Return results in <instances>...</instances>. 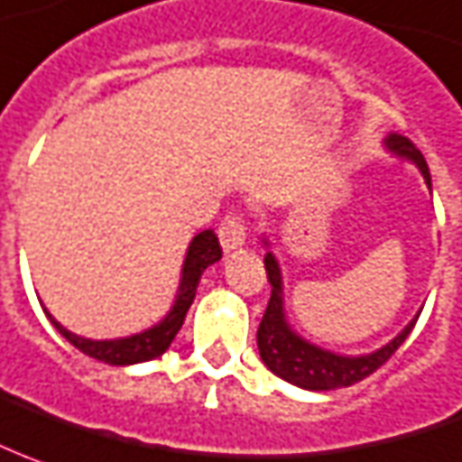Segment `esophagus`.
I'll use <instances>...</instances> for the list:
<instances>
[{
  "mask_svg": "<svg viewBox=\"0 0 462 462\" xmlns=\"http://www.w3.org/2000/svg\"><path fill=\"white\" fill-rule=\"evenodd\" d=\"M217 235L222 247H225L227 253H232V250L243 247L245 237H247V230H245V222L237 217V215H227V217L222 219Z\"/></svg>",
  "mask_w": 462,
  "mask_h": 462,
  "instance_id": "1",
  "label": "esophagus"
}]
</instances>
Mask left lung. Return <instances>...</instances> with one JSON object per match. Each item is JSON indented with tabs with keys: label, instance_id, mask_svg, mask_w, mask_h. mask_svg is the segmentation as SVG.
<instances>
[{
	"label": "left lung",
	"instance_id": "8db88e82",
	"mask_svg": "<svg viewBox=\"0 0 462 462\" xmlns=\"http://www.w3.org/2000/svg\"><path fill=\"white\" fill-rule=\"evenodd\" d=\"M384 146L394 156H402L407 162H412L422 171V177H425L430 187L428 162H425V156L420 153V149L412 141L404 139L400 134H389L384 139ZM265 245H268V240H265ZM265 271H268V283H271L273 291L265 316H263L260 328H257L260 359L273 374L300 389L326 392V389L351 387V384L362 382L369 374H374L382 364L389 362V356L402 346L404 338L410 337V331L415 328L417 316L404 326L402 334H397L382 349L372 351V354H362V356H344V354L326 351L298 337L296 331L291 328V323L285 321L283 275H281V265H278L273 253H265Z\"/></svg>",
	"mask_w": 462,
	"mask_h": 462
}]
</instances>
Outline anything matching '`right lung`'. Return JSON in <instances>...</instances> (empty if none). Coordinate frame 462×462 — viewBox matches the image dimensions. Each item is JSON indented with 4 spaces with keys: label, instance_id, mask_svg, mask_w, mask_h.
Here are the masks:
<instances>
[{
    "label": "right lung",
    "instance_id": "add662e5",
    "mask_svg": "<svg viewBox=\"0 0 462 462\" xmlns=\"http://www.w3.org/2000/svg\"><path fill=\"white\" fill-rule=\"evenodd\" d=\"M219 257H222V247H219L217 235L212 230H202L194 240L189 243V250H187V257H184V268H181V281H179L177 300L171 310L166 313L164 319L159 323H153L152 328L141 331V334H134V337L125 338H106V341H93V338H83L68 331L65 326H60L50 313L47 319L52 321V326L58 328L62 337L68 338L73 344L75 349H80L88 356L98 359V362L111 364V366H125V364H141L149 362V359H156L162 356L171 341L179 334L181 323H184V316L189 310L191 300L197 296V285H199V278L202 273L215 265Z\"/></svg>",
    "mask_w": 462,
    "mask_h": 462
}]
</instances>
